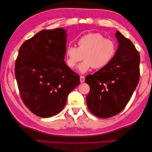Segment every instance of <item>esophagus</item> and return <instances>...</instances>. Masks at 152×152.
Segmentation results:
<instances>
[{
    "instance_id": "obj_1",
    "label": "esophagus",
    "mask_w": 152,
    "mask_h": 152,
    "mask_svg": "<svg viewBox=\"0 0 152 152\" xmlns=\"http://www.w3.org/2000/svg\"><path fill=\"white\" fill-rule=\"evenodd\" d=\"M80 81L81 83H83L85 81V77L84 76H80Z\"/></svg>"
}]
</instances>
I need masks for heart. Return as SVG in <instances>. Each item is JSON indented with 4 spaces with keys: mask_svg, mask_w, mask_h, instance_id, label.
Returning a JSON list of instances; mask_svg holds the SVG:
<instances>
[{
    "mask_svg": "<svg viewBox=\"0 0 152 152\" xmlns=\"http://www.w3.org/2000/svg\"><path fill=\"white\" fill-rule=\"evenodd\" d=\"M77 48L69 45L65 55L67 65L75 68L83 58L85 60L79 66V71L84 73L91 68L101 69L112 61L116 53L114 41L99 33H90L82 35L77 40Z\"/></svg>",
    "mask_w": 152,
    "mask_h": 152,
    "instance_id": "heart-1",
    "label": "heart"
}]
</instances>
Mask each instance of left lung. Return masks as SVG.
<instances>
[{
	"label": "left lung",
	"mask_w": 152,
	"mask_h": 152,
	"mask_svg": "<svg viewBox=\"0 0 152 152\" xmlns=\"http://www.w3.org/2000/svg\"><path fill=\"white\" fill-rule=\"evenodd\" d=\"M118 46L108 65L88 75L85 82L90 87L86 102L95 116L107 118L116 115L126 107L138 84L140 53L131 41L117 31Z\"/></svg>",
	"instance_id": "left-lung-1"
}]
</instances>
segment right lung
Here are the masks:
<instances>
[{
  "mask_svg": "<svg viewBox=\"0 0 152 152\" xmlns=\"http://www.w3.org/2000/svg\"><path fill=\"white\" fill-rule=\"evenodd\" d=\"M63 28L44 30L21 45L15 62L21 98L36 115H56L65 106L68 94L80 77L64 61L66 43Z\"/></svg>",
  "mask_w": 152,
  "mask_h": 152,
  "instance_id": "right-lung-1",
  "label": "right lung"
}]
</instances>
